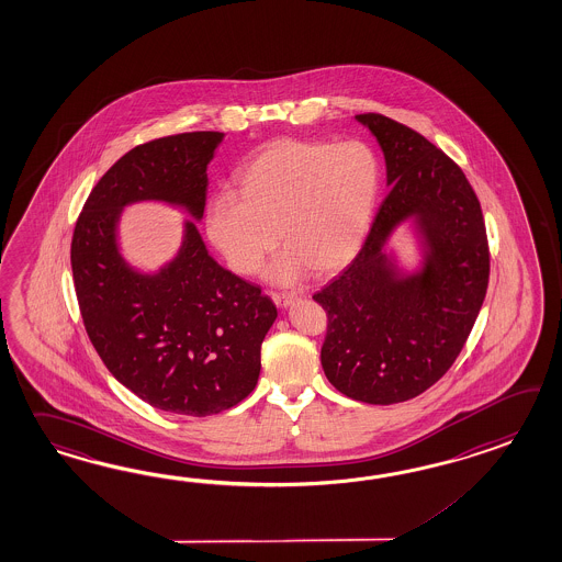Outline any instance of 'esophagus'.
Returning a JSON list of instances; mask_svg holds the SVG:
<instances>
[{
	"label": "esophagus",
	"mask_w": 562,
	"mask_h": 562,
	"mask_svg": "<svg viewBox=\"0 0 562 562\" xmlns=\"http://www.w3.org/2000/svg\"><path fill=\"white\" fill-rule=\"evenodd\" d=\"M271 297H273L277 307H288L293 301H297V295H293V293H273Z\"/></svg>",
	"instance_id": "1"
}]
</instances>
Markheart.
<instances>
[{
	"label": "heart",
	"instance_id": "1",
	"mask_svg": "<svg viewBox=\"0 0 562 562\" xmlns=\"http://www.w3.org/2000/svg\"><path fill=\"white\" fill-rule=\"evenodd\" d=\"M380 182L379 156L364 142L274 139L236 171L238 194L210 200L206 233L238 274L257 273L277 236L285 248L267 273L274 283H297L307 269L336 273L364 245Z\"/></svg>",
	"mask_w": 562,
	"mask_h": 562
}]
</instances>
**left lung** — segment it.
Wrapping results in <instances>:
<instances>
[{
    "instance_id": "1",
    "label": "left lung",
    "mask_w": 562,
    "mask_h": 562,
    "mask_svg": "<svg viewBox=\"0 0 562 562\" xmlns=\"http://www.w3.org/2000/svg\"><path fill=\"white\" fill-rule=\"evenodd\" d=\"M356 121L379 142L391 192L356 259L314 295L327 314L322 366L341 394L394 405L427 391L456 362L482 310L490 248L480 200L453 159L379 113ZM406 222L422 250L415 272L385 252Z\"/></svg>"
}]
</instances>
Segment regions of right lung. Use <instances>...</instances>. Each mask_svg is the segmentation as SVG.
Instances as JSON below:
<instances>
[{
    "instance_id": "add662e5",
    "label": "right lung",
    "mask_w": 562,
    "mask_h": 562,
    "mask_svg": "<svg viewBox=\"0 0 562 562\" xmlns=\"http://www.w3.org/2000/svg\"><path fill=\"white\" fill-rule=\"evenodd\" d=\"M223 139L192 131L133 147L92 188L70 247L80 315L109 372L147 405L182 417L223 413L252 392L277 319L261 288L210 257L193 223L204 216L209 164ZM147 199L195 218L156 274L131 268L117 247L122 209Z\"/></svg>"
}]
</instances>
